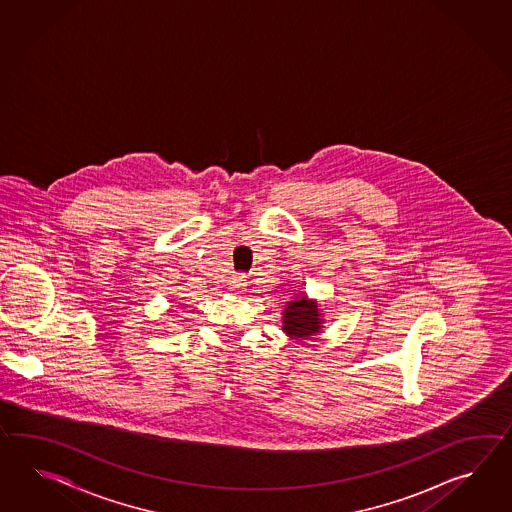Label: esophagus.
I'll list each match as a JSON object with an SVG mask.
<instances>
[{
	"mask_svg": "<svg viewBox=\"0 0 512 512\" xmlns=\"http://www.w3.org/2000/svg\"><path fill=\"white\" fill-rule=\"evenodd\" d=\"M246 285H248V279H246V275L244 274L235 275V277L231 279V288H233V290H242Z\"/></svg>",
	"mask_w": 512,
	"mask_h": 512,
	"instance_id": "1",
	"label": "esophagus"
}]
</instances>
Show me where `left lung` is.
Masks as SVG:
<instances>
[{
  "instance_id": "8db88e82",
  "label": "left lung",
  "mask_w": 512,
  "mask_h": 512,
  "mask_svg": "<svg viewBox=\"0 0 512 512\" xmlns=\"http://www.w3.org/2000/svg\"><path fill=\"white\" fill-rule=\"evenodd\" d=\"M324 318L318 303L309 300L307 296H300L298 300L288 301L285 311H283V331L288 337L311 338L322 331L324 327Z\"/></svg>"
}]
</instances>
